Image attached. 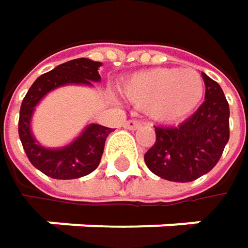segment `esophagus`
<instances>
[{"label":"esophagus","instance_id":"esophagus-1","mask_svg":"<svg viewBox=\"0 0 248 248\" xmlns=\"http://www.w3.org/2000/svg\"><path fill=\"white\" fill-rule=\"evenodd\" d=\"M140 126H142V124L138 122V121H126L124 124V127L129 129V130H136V129H139Z\"/></svg>","mask_w":248,"mask_h":248}]
</instances>
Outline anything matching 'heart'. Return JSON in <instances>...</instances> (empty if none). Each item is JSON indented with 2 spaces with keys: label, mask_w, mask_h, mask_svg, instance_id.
I'll return each instance as SVG.
<instances>
[{
  "label": "heart",
  "mask_w": 248,
  "mask_h": 248,
  "mask_svg": "<svg viewBox=\"0 0 248 248\" xmlns=\"http://www.w3.org/2000/svg\"><path fill=\"white\" fill-rule=\"evenodd\" d=\"M124 96L152 119L173 124L201 103L204 78L194 69H151L129 76L121 84Z\"/></svg>",
  "instance_id": "obj_1"
}]
</instances>
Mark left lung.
I'll return each instance as SVG.
<instances>
[{
  "mask_svg": "<svg viewBox=\"0 0 248 248\" xmlns=\"http://www.w3.org/2000/svg\"><path fill=\"white\" fill-rule=\"evenodd\" d=\"M205 100L185 122L156 126V140L145 154L146 167L172 182H191L210 172L230 139V108L223 89L202 73Z\"/></svg>",
  "mask_w": 248,
  "mask_h": 248,
  "instance_id": "1",
  "label": "left lung"
}]
</instances>
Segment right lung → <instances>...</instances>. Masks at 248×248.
Wrapping results in <instances>:
<instances>
[{"label":"right lung","mask_w":248,"mask_h":248,"mask_svg":"<svg viewBox=\"0 0 248 248\" xmlns=\"http://www.w3.org/2000/svg\"><path fill=\"white\" fill-rule=\"evenodd\" d=\"M100 62L75 59L41 75L27 92L20 109L18 135L27 158L43 173L54 179H75L93 172L102 159L106 138L113 130L102 124H90L75 140L63 148H46L31 133V118L35 106L51 90L66 84H86L100 81Z\"/></svg>","instance_id":"obj_1"}]
</instances>
